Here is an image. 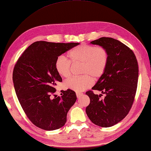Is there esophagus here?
Listing matches in <instances>:
<instances>
[{
  "label": "esophagus",
  "instance_id": "obj_1",
  "mask_svg": "<svg viewBox=\"0 0 151 151\" xmlns=\"http://www.w3.org/2000/svg\"><path fill=\"white\" fill-rule=\"evenodd\" d=\"M76 96H77V98H80V96H81L82 94H83V93H80V92H76Z\"/></svg>",
  "mask_w": 151,
  "mask_h": 151
}]
</instances>
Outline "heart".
I'll return each mask as SVG.
<instances>
[{"label":"heart","mask_w":151,"mask_h":151,"mask_svg":"<svg viewBox=\"0 0 151 151\" xmlns=\"http://www.w3.org/2000/svg\"><path fill=\"white\" fill-rule=\"evenodd\" d=\"M70 59L60 55L55 62V68L58 74L63 78H68L71 73V63L82 64L81 74L78 77H71L64 82V87L76 91L90 88L93 79L98 80L106 72L109 60V54L106 48L88 44L75 47L68 52Z\"/></svg>","instance_id":"heart-1"}]
</instances>
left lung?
<instances>
[{
    "label": "left lung",
    "instance_id": "1",
    "mask_svg": "<svg viewBox=\"0 0 151 151\" xmlns=\"http://www.w3.org/2000/svg\"><path fill=\"white\" fill-rule=\"evenodd\" d=\"M91 44L106 48L109 60L104 75L92 87L105 97L87 91L90 104L86 111L93 124L109 127L123 120L132 107L138 86V62L131 49L114 38L101 37Z\"/></svg>",
    "mask_w": 151,
    "mask_h": 151
}]
</instances>
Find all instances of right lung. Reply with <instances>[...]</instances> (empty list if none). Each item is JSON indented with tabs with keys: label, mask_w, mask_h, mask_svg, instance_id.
I'll return each instance as SVG.
<instances>
[{
	"label": "right lung",
	"mask_w": 151,
	"mask_h": 151,
	"mask_svg": "<svg viewBox=\"0 0 151 151\" xmlns=\"http://www.w3.org/2000/svg\"><path fill=\"white\" fill-rule=\"evenodd\" d=\"M78 44L35 42L24 51L14 67L13 81L21 106L29 120L44 130L63 127L76 100L75 92L69 89L62 91L60 96L54 94L55 86L62 81L55 62L58 56Z\"/></svg>",
	"instance_id": "right-lung-1"
}]
</instances>
